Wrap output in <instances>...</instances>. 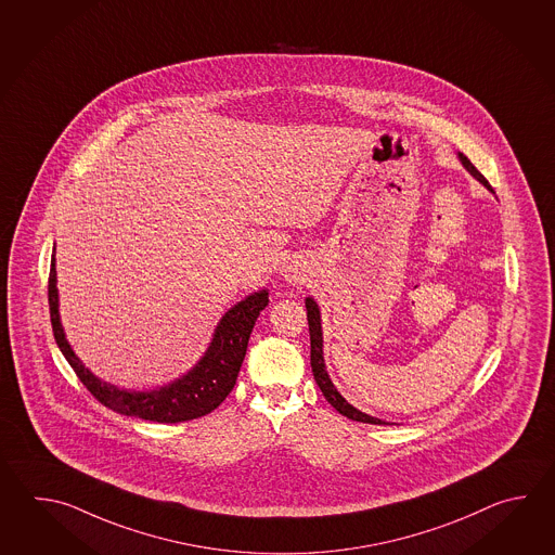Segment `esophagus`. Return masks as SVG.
I'll use <instances>...</instances> for the list:
<instances>
[{"label":"esophagus","mask_w":555,"mask_h":555,"mask_svg":"<svg viewBox=\"0 0 555 555\" xmlns=\"http://www.w3.org/2000/svg\"><path fill=\"white\" fill-rule=\"evenodd\" d=\"M282 278L285 282L301 283L306 280V270L299 263L289 261V263H285L282 268Z\"/></svg>","instance_id":"34e87169"}]
</instances>
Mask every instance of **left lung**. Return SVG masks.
Listing matches in <instances>:
<instances>
[{
    "label": "left lung",
    "mask_w": 555,
    "mask_h": 555,
    "mask_svg": "<svg viewBox=\"0 0 555 555\" xmlns=\"http://www.w3.org/2000/svg\"><path fill=\"white\" fill-rule=\"evenodd\" d=\"M459 160H461V165L470 172L472 177L476 178L482 186L490 190V184H488V180L474 168L470 160L464 156V154L459 153ZM306 307H307V323H309V339H311V371H313V377H315V383H318L319 389L323 392V397L331 402V406L337 411V413H341L343 416H347V418H351V421H357V423H369V425H389V423H385V421H380L377 416H371V414L363 413V411H359V409H354L351 402L347 401L345 397H343L341 392L337 390V387L333 385V380L330 378V373H327V366H325V359H323V330H321V309H319L318 301L313 299V297H306Z\"/></svg>",
    "instance_id": "obj_1"
}]
</instances>
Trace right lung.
I'll use <instances>...</instances> for the list:
<instances>
[{
  "label": "right lung",
  "mask_w": 555,
  "mask_h": 555,
  "mask_svg": "<svg viewBox=\"0 0 555 555\" xmlns=\"http://www.w3.org/2000/svg\"><path fill=\"white\" fill-rule=\"evenodd\" d=\"M270 304V292L261 287L230 307L214 327L212 339L201 359L186 373L154 389H120L105 378L96 377L73 351L60 315V289L55 270V248L49 270V311L55 341L73 366L77 377L91 390L96 401L111 411L153 423H184L212 413L236 385L240 366L248 349L249 333L261 309Z\"/></svg>",
  "instance_id": "right-lung-1"
}]
</instances>
